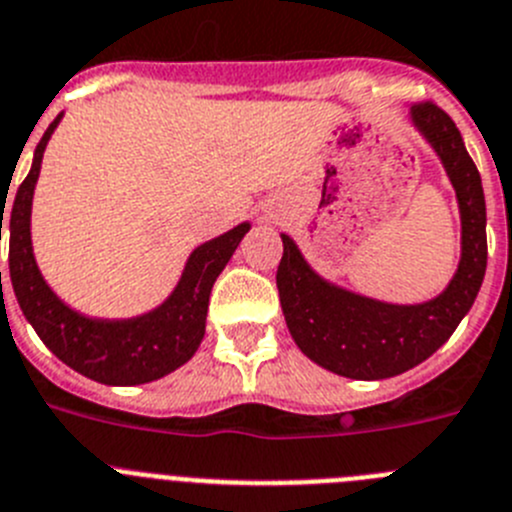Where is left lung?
<instances>
[{
    "mask_svg": "<svg viewBox=\"0 0 512 512\" xmlns=\"http://www.w3.org/2000/svg\"><path fill=\"white\" fill-rule=\"evenodd\" d=\"M411 119L442 159L462 215V259L437 299L386 304L335 287L309 269L292 238L281 236L284 256L276 269V287L294 342L309 360L355 381L406 373L437 353L470 312L485 279L487 215L480 172L459 129L437 103H414Z\"/></svg>",
    "mask_w": 512,
    "mask_h": 512,
    "instance_id": "obj_1",
    "label": "left lung"
}]
</instances>
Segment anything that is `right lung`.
Here are the masks:
<instances>
[{
  "instance_id": "add662e5",
  "label": "right lung",
  "mask_w": 512,
  "mask_h": 512,
  "mask_svg": "<svg viewBox=\"0 0 512 512\" xmlns=\"http://www.w3.org/2000/svg\"><path fill=\"white\" fill-rule=\"evenodd\" d=\"M58 121L60 116L42 134L30 175L17 187L12 213L7 220L9 276H12L14 297L20 302L27 322L35 327L40 340L53 350V355H58L65 365L91 381L106 383V386H139V383L157 381L195 355L205 335L210 289L251 225H236L233 231L195 248L170 299L142 317L96 320V317L75 312L65 302H60L53 289L45 284L32 256L30 238L32 192L40 175L42 152L48 147V139ZM0 220H4V213Z\"/></svg>"
}]
</instances>
